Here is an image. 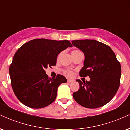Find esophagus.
I'll list each match as a JSON object with an SVG mask.
<instances>
[{
    "instance_id": "esophagus-1",
    "label": "esophagus",
    "mask_w": 130,
    "mask_h": 130,
    "mask_svg": "<svg viewBox=\"0 0 130 130\" xmlns=\"http://www.w3.org/2000/svg\"><path fill=\"white\" fill-rule=\"evenodd\" d=\"M73 79H69L67 80V82H68V83H71V82H73Z\"/></svg>"
}]
</instances>
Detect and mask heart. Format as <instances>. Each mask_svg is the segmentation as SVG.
I'll return each mask as SVG.
<instances>
[{
	"label": "heart",
	"mask_w": 130,
	"mask_h": 130,
	"mask_svg": "<svg viewBox=\"0 0 130 130\" xmlns=\"http://www.w3.org/2000/svg\"><path fill=\"white\" fill-rule=\"evenodd\" d=\"M80 53H81V52L79 51L74 50V51H73L72 53H71V54H72V56H74V55ZM63 73H64V74H65V75L68 76H71L73 74V72L72 71H71V70H64Z\"/></svg>",
	"instance_id": "b5f03b06"
}]
</instances>
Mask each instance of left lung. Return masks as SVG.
Instances as JSON below:
<instances>
[{"mask_svg":"<svg viewBox=\"0 0 130 130\" xmlns=\"http://www.w3.org/2000/svg\"><path fill=\"white\" fill-rule=\"evenodd\" d=\"M72 44L84 53V67L80 77L89 76V81L79 79L78 91L73 94L82 106L95 109L106 104L116 95L120 86L121 66L109 46L96 40H73Z\"/></svg>","mask_w":130,"mask_h":130,"instance_id":"8db88e82","label":"left lung"}]
</instances>
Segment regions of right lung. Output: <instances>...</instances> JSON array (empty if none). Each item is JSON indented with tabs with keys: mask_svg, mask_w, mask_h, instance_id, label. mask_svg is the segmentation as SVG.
<instances>
[{
	"mask_svg": "<svg viewBox=\"0 0 130 130\" xmlns=\"http://www.w3.org/2000/svg\"><path fill=\"white\" fill-rule=\"evenodd\" d=\"M68 47H73L68 40L37 38L18 50L9 73L13 92L22 104L39 109L56 100L58 87L67 80L61 74L50 78L44 70L56 65L58 54Z\"/></svg>",
	"mask_w": 130,
	"mask_h": 130,
	"instance_id": "right-lung-1",
	"label": "right lung"
}]
</instances>
